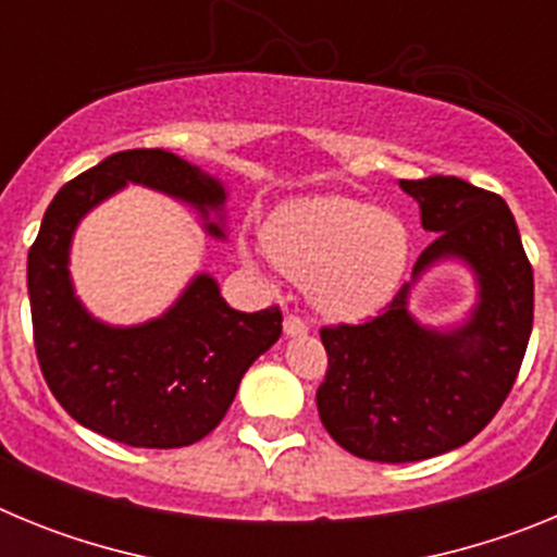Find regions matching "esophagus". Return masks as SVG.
Returning a JSON list of instances; mask_svg holds the SVG:
<instances>
[{
	"label": "esophagus",
	"instance_id": "obj_1",
	"mask_svg": "<svg viewBox=\"0 0 557 557\" xmlns=\"http://www.w3.org/2000/svg\"><path fill=\"white\" fill-rule=\"evenodd\" d=\"M307 332L309 326L301 318H295V314H287V318H284V334H287V337H304Z\"/></svg>",
	"mask_w": 557,
	"mask_h": 557
}]
</instances>
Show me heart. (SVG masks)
I'll list each match as a JSON object with an SVG mask.
<instances>
[{"label": "heart", "mask_w": 557, "mask_h": 557, "mask_svg": "<svg viewBox=\"0 0 557 557\" xmlns=\"http://www.w3.org/2000/svg\"><path fill=\"white\" fill-rule=\"evenodd\" d=\"M270 262L307 284L312 307L334 321H357L385 307L407 270L405 223L368 200L312 195L284 203L264 225Z\"/></svg>", "instance_id": "obj_1"}]
</instances>
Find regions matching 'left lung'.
<instances>
[{
  "label": "left lung",
  "instance_id": "1",
  "mask_svg": "<svg viewBox=\"0 0 557 557\" xmlns=\"http://www.w3.org/2000/svg\"><path fill=\"white\" fill-rule=\"evenodd\" d=\"M398 186L437 236L379 318L321 329L323 426L343 449L376 462H416L469 444L508 398L533 332V268L508 203L455 175ZM444 261L472 270L478 304L460 324L435 330L409 312V293Z\"/></svg>",
  "mask_w": 557,
  "mask_h": 557
}]
</instances>
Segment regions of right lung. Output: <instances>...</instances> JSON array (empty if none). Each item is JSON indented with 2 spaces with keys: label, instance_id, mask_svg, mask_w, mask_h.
Instances as JSON below:
<instances>
[{
  "label": "right lung",
  "instance_id": "obj_1",
  "mask_svg": "<svg viewBox=\"0 0 557 557\" xmlns=\"http://www.w3.org/2000/svg\"><path fill=\"white\" fill-rule=\"evenodd\" d=\"M139 184L181 200L225 239L228 189L170 150H122L69 181L27 256L38 366L52 396L86 430L141 449L198 444L223 421L245 371L282 337L278 307L236 312L214 275L198 273L164 314L111 326L77 298L69 250L88 211Z\"/></svg>",
  "mask_w": 557,
  "mask_h": 557
}]
</instances>
